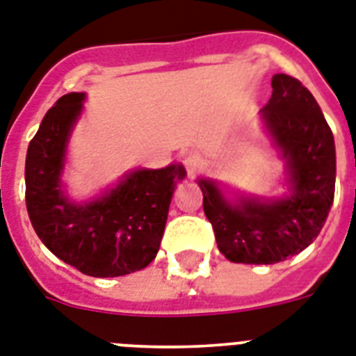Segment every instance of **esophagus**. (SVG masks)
Here are the masks:
<instances>
[{"label": "esophagus", "instance_id": "34e87169", "mask_svg": "<svg viewBox=\"0 0 356 356\" xmlns=\"http://www.w3.org/2000/svg\"><path fill=\"white\" fill-rule=\"evenodd\" d=\"M183 164H184V168H186L188 175H190V177H193V175H195V173L202 168L204 161H202V157L199 152L188 150V152H184V155H183Z\"/></svg>", "mask_w": 356, "mask_h": 356}]
</instances>
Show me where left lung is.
Wrapping results in <instances>:
<instances>
[{
	"label": "left lung",
	"instance_id": "obj_1",
	"mask_svg": "<svg viewBox=\"0 0 356 356\" xmlns=\"http://www.w3.org/2000/svg\"><path fill=\"white\" fill-rule=\"evenodd\" d=\"M271 88L262 119L288 163V195L228 201L215 181L199 179L206 219L232 262L275 264L300 253L321 234L335 197V139L321 106L286 74H275Z\"/></svg>",
	"mask_w": 356,
	"mask_h": 356
}]
</instances>
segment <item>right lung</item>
I'll return each instance as SVG.
<instances>
[{
  "instance_id": "obj_1",
  "label": "right lung",
  "mask_w": 356,
  "mask_h": 356,
  "mask_svg": "<svg viewBox=\"0 0 356 356\" xmlns=\"http://www.w3.org/2000/svg\"><path fill=\"white\" fill-rule=\"evenodd\" d=\"M83 99V92H72L56 101L29 145L26 210L41 243L63 262L90 277H121L155 259L173 188L186 172L183 164L136 170L95 201H68L61 172Z\"/></svg>"
}]
</instances>
